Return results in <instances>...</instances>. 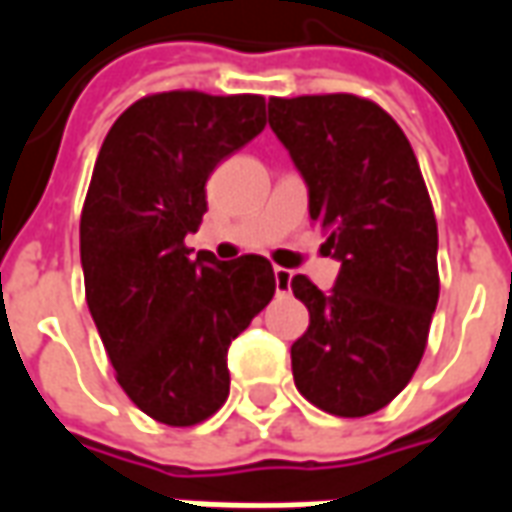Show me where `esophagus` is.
Masks as SVG:
<instances>
[{"instance_id":"1","label":"esophagus","mask_w":512,"mask_h":512,"mask_svg":"<svg viewBox=\"0 0 512 512\" xmlns=\"http://www.w3.org/2000/svg\"><path fill=\"white\" fill-rule=\"evenodd\" d=\"M290 279H293V274H290L288 268H274V282H277V293H288L290 290Z\"/></svg>"}]
</instances>
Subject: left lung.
<instances>
[{"mask_svg":"<svg viewBox=\"0 0 512 512\" xmlns=\"http://www.w3.org/2000/svg\"><path fill=\"white\" fill-rule=\"evenodd\" d=\"M268 126L340 263L332 290L290 279L310 310L290 345L293 381L334 417H367L411 381L439 301V233L417 156L395 120L356 95L271 98Z\"/></svg>","mask_w":512,"mask_h":512,"instance_id":"8db88e82","label":"left lung"}]
</instances>
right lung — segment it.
I'll return each mask as SVG.
<instances>
[{
	"label": "right lung",
	"mask_w": 512,
	"mask_h": 512,
	"mask_svg": "<svg viewBox=\"0 0 512 512\" xmlns=\"http://www.w3.org/2000/svg\"><path fill=\"white\" fill-rule=\"evenodd\" d=\"M263 128L260 95H147L95 161L79 224L87 307L117 384L172 428L227 400V348L277 290L266 257L219 263L183 244L208 211V175Z\"/></svg>",
	"instance_id": "1"
}]
</instances>
